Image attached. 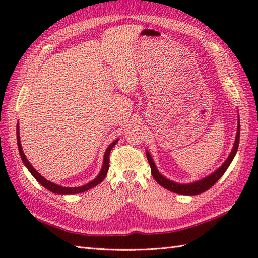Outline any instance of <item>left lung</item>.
Segmentation results:
<instances>
[{"label": "left lung", "instance_id": "obj_1", "mask_svg": "<svg viewBox=\"0 0 258 258\" xmlns=\"http://www.w3.org/2000/svg\"><path fill=\"white\" fill-rule=\"evenodd\" d=\"M239 122H238V126H237V133H236V139H235V144L233 150L231 152V154H229L228 158L225 161V163L223 164V165L217 169L216 172H214L213 174H211L210 176H207L206 178L199 180V182H195V183H191V184H177V183H174L172 180H169L167 178H165L164 176L158 173L157 168L155 166L154 162H153L152 157L150 155L149 152H146V156H147V161H149V164L151 166V172L153 177L156 180V182L160 184L161 186H163L164 188H166L168 190L173 191V193H177V194H182V195H199L201 193H204L207 189H210L212 186L215 184L218 179H220L224 173L226 172V169L228 168L229 164L232 163L233 158L236 154L237 149H238V143H239Z\"/></svg>", "mask_w": 258, "mask_h": 258}]
</instances>
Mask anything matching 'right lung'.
I'll return each instance as SVG.
<instances>
[{"instance_id": "right-lung-1", "label": "right lung", "mask_w": 258, "mask_h": 258, "mask_svg": "<svg viewBox=\"0 0 258 258\" xmlns=\"http://www.w3.org/2000/svg\"><path fill=\"white\" fill-rule=\"evenodd\" d=\"M19 126L18 128H16V138H18V146H19V151H20V155H21V158L22 161H23L24 165L27 167V169H29L30 173L34 176V178L37 180L38 183H40L42 186H44L45 188H47L48 190L53 191V193H56V194H79V193H83V191L85 190H89L90 188L94 187V186H96L97 184H100L102 180L105 178L106 174L108 172V167H109V153H111L112 149L115 146V144L117 143V140L114 141L113 143L109 145L107 147V150L105 152V155H104V162H103V167H102V171L101 173L98 174V176L94 179L92 180V182H90L89 184H86L84 186H80V187H63V186H58L56 184H54L52 182H50V180L45 179L43 176H41L40 174H38L34 167H33L30 162L27 161L26 156L24 155V152L23 150H22V146H21V141H20V135H19Z\"/></svg>"}]
</instances>
